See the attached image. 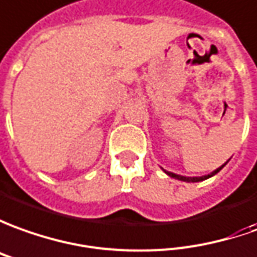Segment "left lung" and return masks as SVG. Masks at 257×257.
I'll return each mask as SVG.
<instances>
[{
    "mask_svg": "<svg viewBox=\"0 0 257 257\" xmlns=\"http://www.w3.org/2000/svg\"><path fill=\"white\" fill-rule=\"evenodd\" d=\"M226 164H228V161H226V162H225V164H224V165L220 166V168H218V169H215V171H214V172L210 173V175H206V176H200V178H186V176H180V175H176V173L166 172V171H165V172L168 173V175H169V176H171V178H175V179L183 180V182H201V180H206V179H208V178H211V176H214V175H215V173H218V172H220L221 169H222V168H224V166H225Z\"/></svg>",
    "mask_w": 257,
    "mask_h": 257,
    "instance_id": "obj_1",
    "label": "left lung"
}]
</instances>
